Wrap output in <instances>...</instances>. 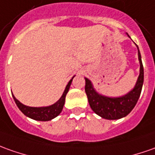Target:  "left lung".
<instances>
[{
  "instance_id": "1",
  "label": "left lung",
  "mask_w": 155,
  "mask_h": 155,
  "mask_svg": "<svg viewBox=\"0 0 155 155\" xmlns=\"http://www.w3.org/2000/svg\"><path fill=\"white\" fill-rule=\"evenodd\" d=\"M127 36L130 37L128 35ZM137 48L138 61L140 63L139 76L134 88L125 95L120 97H108L102 95L96 91L91 81L85 78V92L88 97L89 105L93 111L104 119L118 120L127 116L135 107L140 97L143 84V67L142 63L140 51L137 45Z\"/></svg>"
}]
</instances>
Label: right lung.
Segmentation results:
<instances>
[{"label":"right lung","instance_id":"obj_1","mask_svg":"<svg viewBox=\"0 0 155 155\" xmlns=\"http://www.w3.org/2000/svg\"><path fill=\"white\" fill-rule=\"evenodd\" d=\"M75 76L71 78V79L68 82V84L65 88L63 94L59 100L55 102V104L49 105V106H43V107H31V106H27L25 104H22L19 100H18L12 94V97L14 99V101L17 106L21 111L28 117L35 120H40V121H47L54 119L55 117L59 116L60 113L61 112L63 109L64 104H65V100H66V95L69 91V88L71 86L72 79Z\"/></svg>","mask_w":155,"mask_h":155}]
</instances>
